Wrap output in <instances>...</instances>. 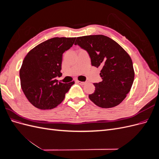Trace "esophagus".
I'll return each mask as SVG.
<instances>
[{"label":"esophagus","instance_id":"1","mask_svg":"<svg viewBox=\"0 0 159 159\" xmlns=\"http://www.w3.org/2000/svg\"><path fill=\"white\" fill-rule=\"evenodd\" d=\"M77 83H78L79 84H80V85H85V84H86V82H84V81H77Z\"/></svg>","mask_w":159,"mask_h":159}]
</instances>
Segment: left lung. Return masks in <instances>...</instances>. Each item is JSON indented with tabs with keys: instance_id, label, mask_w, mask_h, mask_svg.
Masks as SVG:
<instances>
[{
	"instance_id": "left-lung-1",
	"label": "left lung",
	"mask_w": 159,
	"mask_h": 159,
	"mask_svg": "<svg viewBox=\"0 0 159 159\" xmlns=\"http://www.w3.org/2000/svg\"><path fill=\"white\" fill-rule=\"evenodd\" d=\"M74 44L88 52L91 65L102 69V81L93 84L95 89L89 95L90 100L102 108L121 103L131 90L134 78L128 53L111 38L101 34L78 37Z\"/></svg>"
}]
</instances>
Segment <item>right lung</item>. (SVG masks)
<instances>
[{
	"mask_svg": "<svg viewBox=\"0 0 159 159\" xmlns=\"http://www.w3.org/2000/svg\"><path fill=\"white\" fill-rule=\"evenodd\" d=\"M75 38L56 37L40 43L25 56L20 69L21 88L30 103L40 109H51L60 104L74 81L57 80L61 73L63 53Z\"/></svg>",
	"mask_w": 159,
	"mask_h": 159,
	"instance_id": "obj_1",
	"label": "right lung"
}]
</instances>
